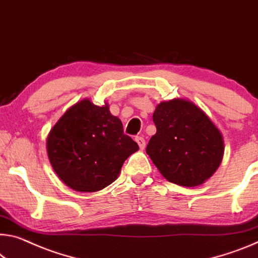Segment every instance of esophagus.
I'll list each match as a JSON object with an SVG mask.
<instances>
[{
	"mask_svg": "<svg viewBox=\"0 0 258 258\" xmlns=\"http://www.w3.org/2000/svg\"><path fill=\"white\" fill-rule=\"evenodd\" d=\"M136 141H137V144L139 145V147H140V149L144 150L145 147H146L145 139L142 138V137H137V138H136Z\"/></svg>",
	"mask_w": 258,
	"mask_h": 258,
	"instance_id": "obj_1",
	"label": "esophagus"
}]
</instances>
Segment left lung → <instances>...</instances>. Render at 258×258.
<instances>
[{"instance_id":"1","label":"left lung","mask_w":258,"mask_h":258,"mask_svg":"<svg viewBox=\"0 0 258 258\" xmlns=\"http://www.w3.org/2000/svg\"><path fill=\"white\" fill-rule=\"evenodd\" d=\"M153 120L157 131L146 151L167 181L196 187L217 171L224 156V138L199 105L180 97L163 101Z\"/></svg>"}]
</instances>
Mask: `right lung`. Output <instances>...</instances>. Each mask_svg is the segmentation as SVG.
Masks as SVG:
<instances>
[{
	"mask_svg": "<svg viewBox=\"0 0 258 258\" xmlns=\"http://www.w3.org/2000/svg\"><path fill=\"white\" fill-rule=\"evenodd\" d=\"M138 150L107 102L99 107L89 99L71 105L47 138L52 170L65 185L81 193L99 191L112 183L124 162Z\"/></svg>",
	"mask_w": 258,
	"mask_h": 258,
	"instance_id": "1",
	"label": "right lung"
}]
</instances>
